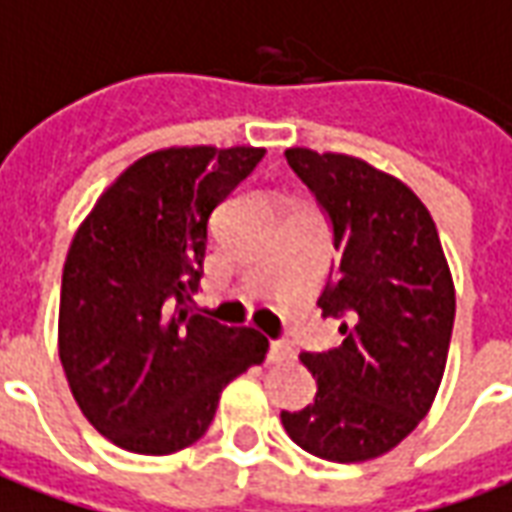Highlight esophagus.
<instances>
[{
    "mask_svg": "<svg viewBox=\"0 0 512 512\" xmlns=\"http://www.w3.org/2000/svg\"><path fill=\"white\" fill-rule=\"evenodd\" d=\"M293 346L288 341H271L268 349V363H282V360H291Z\"/></svg>",
    "mask_w": 512,
    "mask_h": 512,
    "instance_id": "esophagus-1",
    "label": "esophagus"
}]
</instances>
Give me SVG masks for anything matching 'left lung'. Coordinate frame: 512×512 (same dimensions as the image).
<instances>
[{
	"instance_id": "1",
	"label": "left lung",
	"mask_w": 512,
	"mask_h": 512,
	"mask_svg": "<svg viewBox=\"0 0 512 512\" xmlns=\"http://www.w3.org/2000/svg\"><path fill=\"white\" fill-rule=\"evenodd\" d=\"M293 174L330 224V282L318 296L343 341L305 352L316 396L282 410L296 446L332 463H360L405 441L441 385L455 285L430 210L407 185L349 155L288 149Z\"/></svg>"
}]
</instances>
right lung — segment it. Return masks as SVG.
Wrapping results in <instances>:
<instances>
[{"instance_id": "obj_1", "label": "right lung", "mask_w": 512, "mask_h": 512, "mask_svg": "<svg viewBox=\"0 0 512 512\" xmlns=\"http://www.w3.org/2000/svg\"><path fill=\"white\" fill-rule=\"evenodd\" d=\"M266 149L191 146L141 157L71 241L60 363L82 416L138 455L199 441L224 385L263 363L268 338L194 313L216 207Z\"/></svg>"}]
</instances>
